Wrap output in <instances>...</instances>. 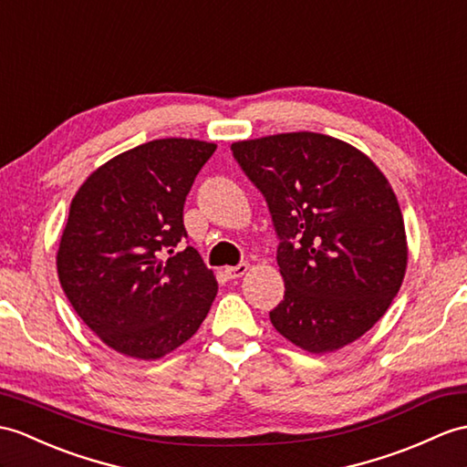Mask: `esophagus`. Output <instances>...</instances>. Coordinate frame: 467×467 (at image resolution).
<instances>
[{
    "label": "esophagus",
    "mask_w": 467,
    "mask_h": 467,
    "mask_svg": "<svg viewBox=\"0 0 467 467\" xmlns=\"http://www.w3.org/2000/svg\"><path fill=\"white\" fill-rule=\"evenodd\" d=\"M248 266L246 263H243V265H238V266H226L224 268V275H226V278H231V280H234V278H241V276H244L246 273H248Z\"/></svg>",
    "instance_id": "obj_1"
}]
</instances>
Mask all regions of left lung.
Instances as JSON below:
<instances>
[{
    "label": "left lung",
    "mask_w": 467,
    "mask_h": 467,
    "mask_svg": "<svg viewBox=\"0 0 467 467\" xmlns=\"http://www.w3.org/2000/svg\"><path fill=\"white\" fill-rule=\"evenodd\" d=\"M231 150L280 238L285 300L270 310L273 327L312 354L360 338L392 305L408 265L402 211L382 171L356 147L310 131Z\"/></svg>",
    "instance_id": "left-lung-1"
}]
</instances>
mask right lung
I'll return each mask as SVG.
<instances>
[{
  "mask_svg": "<svg viewBox=\"0 0 467 467\" xmlns=\"http://www.w3.org/2000/svg\"><path fill=\"white\" fill-rule=\"evenodd\" d=\"M216 145L155 139L93 171L75 192L57 275L73 310L109 348L157 360L199 330L216 296L213 270L184 236L182 207Z\"/></svg>",
  "mask_w": 467,
  "mask_h": 467,
  "instance_id": "1",
  "label": "right lung"
}]
</instances>
